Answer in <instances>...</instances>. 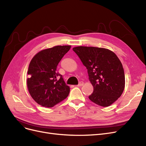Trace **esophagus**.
I'll list each match as a JSON object with an SVG mask.
<instances>
[{"mask_svg": "<svg viewBox=\"0 0 146 146\" xmlns=\"http://www.w3.org/2000/svg\"><path fill=\"white\" fill-rule=\"evenodd\" d=\"M84 85V82H80L79 84H78V85H77L78 87H81V86H82Z\"/></svg>", "mask_w": 146, "mask_h": 146, "instance_id": "esophagus-1", "label": "esophagus"}]
</instances>
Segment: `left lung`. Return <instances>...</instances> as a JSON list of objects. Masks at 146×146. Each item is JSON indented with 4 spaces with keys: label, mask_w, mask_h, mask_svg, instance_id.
<instances>
[{
    "label": "left lung",
    "mask_w": 146,
    "mask_h": 146,
    "mask_svg": "<svg viewBox=\"0 0 146 146\" xmlns=\"http://www.w3.org/2000/svg\"><path fill=\"white\" fill-rule=\"evenodd\" d=\"M87 69L94 88L88 98L101 106H109L122 94L125 86L122 64L115 54L105 48L78 46L73 48Z\"/></svg>",
    "instance_id": "1"
}]
</instances>
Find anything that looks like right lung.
Here are the masks:
<instances>
[{
    "instance_id": "1",
    "label": "right lung",
    "mask_w": 146,
    "mask_h": 146,
    "mask_svg": "<svg viewBox=\"0 0 146 146\" xmlns=\"http://www.w3.org/2000/svg\"><path fill=\"white\" fill-rule=\"evenodd\" d=\"M70 48L71 46H56L42 50L30 62L27 86L32 99L42 106L53 107L69 94L70 87L56 72V67Z\"/></svg>"
}]
</instances>
